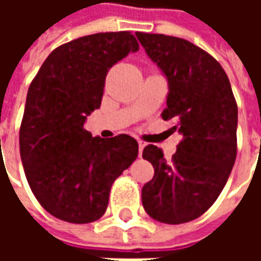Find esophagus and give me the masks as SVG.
<instances>
[{"label":"esophagus","instance_id":"34e87169","mask_svg":"<svg viewBox=\"0 0 261 261\" xmlns=\"http://www.w3.org/2000/svg\"><path fill=\"white\" fill-rule=\"evenodd\" d=\"M145 145H147V142L141 141V140H138V155L141 156L142 155V149L145 148Z\"/></svg>","mask_w":261,"mask_h":261}]
</instances>
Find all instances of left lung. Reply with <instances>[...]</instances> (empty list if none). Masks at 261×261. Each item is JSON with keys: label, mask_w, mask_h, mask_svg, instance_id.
I'll list each match as a JSON object with an SVG mask.
<instances>
[{"label": "left lung", "mask_w": 261, "mask_h": 261, "mask_svg": "<svg viewBox=\"0 0 261 261\" xmlns=\"http://www.w3.org/2000/svg\"><path fill=\"white\" fill-rule=\"evenodd\" d=\"M137 39L168 80L162 119H173L183 140L170 161L155 145L142 158L155 175L144 185L142 205L164 224L198 218L222 192L236 159L238 106L228 75L207 51L185 39L137 32Z\"/></svg>", "instance_id": "1"}]
</instances>
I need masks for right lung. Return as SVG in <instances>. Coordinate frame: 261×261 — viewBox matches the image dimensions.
<instances>
[{"mask_svg": "<svg viewBox=\"0 0 261 261\" xmlns=\"http://www.w3.org/2000/svg\"><path fill=\"white\" fill-rule=\"evenodd\" d=\"M138 51L130 32L75 39L53 50L32 81L19 131L26 179L42 207L71 224L102 217L113 181L138 155L133 137H92L86 117L100 108L105 80Z\"/></svg>", "mask_w": 261, "mask_h": 261, "instance_id": "add662e5", "label": "right lung"}]
</instances>
